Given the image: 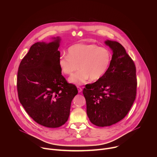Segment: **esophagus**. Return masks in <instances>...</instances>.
I'll list each match as a JSON object with an SVG mask.
<instances>
[{
    "mask_svg": "<svg viewBox=\"0 0 157 157\" xmlns=\"http://www.w3.org/2000/svg\"><path fill=\"white\" fill-rule=\"evenodd\" d=\"M78 93H81L82 91V88L79 86H78Z\"/></svg>",
    "mask_w": 157,
    "mask_h": 157,
    "instance_id": "obj_1",
    "label": "esophagus"
}]
</instances>
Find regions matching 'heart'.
<instances>
[{"label":"heart","mask_w":157,"mask_h":157,"mask_svg":"<svg viewBox=\"0 0 157 157\" xmlns=\"http://www.w3.org/2000/svg\"><path fill=\"white\" fill-rule=\"evenodd\" d=\"M113 55L107 48L96 44H76L68 49V54L63 53L59 58L62 72L70 75L81 70L69 78V81L77 86L86 83L89 79L97 81L107 71Z\"/></svg>","instance_id":"obj_1"}]
</instances>
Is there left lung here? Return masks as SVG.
<instances>
[{"mask_svg": "<svg viewBox=\"0 0 157 157\" xmlns=\"http://www.w3.org/2000/svg\"><path fill=\"white\" fill-rule=\"evenodd\" d=\"M105 43L113 51L109 68L102 78L82 91L87 116L98 127L110 126L123 119L137 94L135 63L121 44L110 40Z\"/></svg>", "mask_w": 157, "mask_h": 157, "instance_id": "obj_1", "label": "left lung"}]
</instances>
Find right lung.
Listing matches in <instances>:
<instances>
[{
    "mask_svg": "<svg viewBox=\"0 0 157 157\" xmlns=\"http://www.w3.org/2000/svg\"><path fill=\"white\" fill-rule=\"evenodd\" d=\"M59 38L50 43L37 42L21 61L17 73L19 101L38 124L59 127L68 121L71 103L78 94L75 84L61 75Z\"/></svg>",
    "mask_w": 157,
    "mask_h": 157,
    "instance_id": "right-lung-1",
    "label": "right lung"
}]
</instances>
